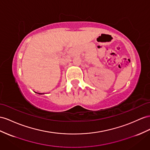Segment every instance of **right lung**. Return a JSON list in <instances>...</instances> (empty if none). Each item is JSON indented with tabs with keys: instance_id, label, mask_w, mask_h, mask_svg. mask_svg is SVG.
I'll list each match as a JSON object with an SVG mask.
<instances>
[{
	"instance_id": "add662e5",
	"label": "right lung",
	"mask_w": 150,
	"mask_h": 150,
	"mask_svg": "<svg viewBox=\"0 0 150 150\" xmlns=\"http://www.w3.org/2000/svg\"><path fill=\"white\" fill-rule=\"evenodd\" d=\"M38 94H42V93H38Z\"/></svg>"
}]
</instances>
